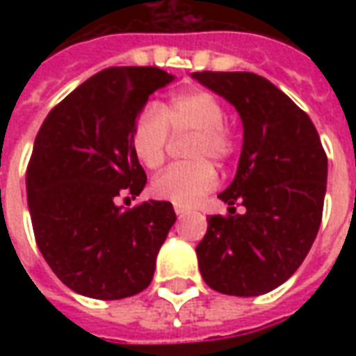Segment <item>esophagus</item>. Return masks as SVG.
Returning a JSON list of instances; mask_svg holds the SVG:
<instances>
[{"mask_svg": "<svg viewBox=\"0 0 356 356\" xmlns=\"http://www.w3.org/2000/svg\"><path fill=\"white\" fill-rule=\"evenodd\" d=\"M175 213H177V216H185V213H188V208H186V206H179V204H175Z\"/></svg>", "mask_w": 356, "mask_h": 356, "instance_id": "obj_1", "label": "esophagus"}]
</instances>
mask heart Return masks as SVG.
Here are the masks:
<instances>
[{"label": "heart", "mask_w": 356, "mask_h": 356, "mask_svg": "<svg viewBox=\"0 0 356 356\" xmlns=\"http://www.w3.org/2000/svg\"><path fill=\"white\" fill-rule=\"evenodd\" d=\"M227 110L221 99L206 89H188L170 97L158 108L147 104L133 120L129 145L133 156L147 170L160 168L173 135L193 133L186 156L193 162L175 163L156 175L150 191L160 200L194 206L217 185V171L209 160L227 162L234 154V139L225 125Z\"/></svg>", "instance_id": "heart-1"}]
</instances>
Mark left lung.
<instances>
[{
	"label": "left lung",
	"mask_w": 356,
	"mask_h": 356,
	"mask_svg": "<svg viewBox=\"0 0 356 356\" xmlns=\"http://www.w3.org/2000/svg\"><path fill=\"white\" fill-rule=\"evenodd\" d=\"M193 78L234 104L244 125L236 177L219 194L229 213L209 216L196 246L202 278L227 296H261L286 282L313 246L328 158L311 118L261 76L204 70Z\"/></svg>",
	"instance_id": "obj_1"
}]
</instances>
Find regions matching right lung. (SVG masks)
Segmentation results:
<instances>
[{
	"label": "right lung",
	"instance_id": "add662e5",
	"mask_svg": "<svg viewBox=\"0 0 356 356\" xmlns=\"http://www.w3.org/2000/svg\"><path fill=\"white\" fill-rule=\"evenodd\" d=\"M173 76L156 66H112L91 76L43 120L26 168L35 244L51 270L81 296L124 299L152 282L175 223L170 202L125 209L147 173L133 156V120Z\"/></svg>",
	"mask_w": 356,
	"mask_h": 356
}]
</instances>
